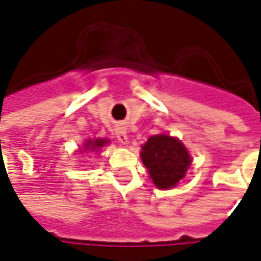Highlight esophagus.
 I'll return each instance as SVG.
<instances>
[{"instance_id":"obj_1","label":"esophagus","mask_w":261,"mask_h":261,"mask_svg":"<svg viewBox=\"0 0 261 261\" xmlns=\"http://www.w3.org/2000/svg\"><path fill=\"white\" fill-rule=\"evenodd\" d=\"M116 137L120 144H127L128 143V137H127V131L123 127H118L116 131Z\"/></svg>"}]
</instances>
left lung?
I'll use <instances>...</instances> for the list:
<instances>
[{"label":"left lung","instance_id":"left-lung-1","mask_svg":"<svg viewBox=\"0 0 261 261\" xmlns=\"http://www.w3.org/2000/svg\"><path fill=\"white\" fill-rule=\"evenodd\" d=\"M141 160L155 187L161 190L177 186L191 164L190 154L184 144L178 138L167 134L148 138L147 143L141 145Z\"/></svg>","mask_w":261,"mask_h":261}]
</instances>
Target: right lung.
I'll return each mask as SVG.
<instances>
[{"mask_svg":"<svg viewBox=\"0 0 261 261\" xmlns=\"http://www.w3.org/2000/svg\"><path fill=\"white\" fill-rule=\"evenodd\" d=\"M108 144V140L106 138H94V140H87L84 143V150L86 151H98L104 145Z\"/></svg>","mask_w":261,"mask_h":261,"instance_id":"right-lung-1","label":"right lung"}]
</instances>
